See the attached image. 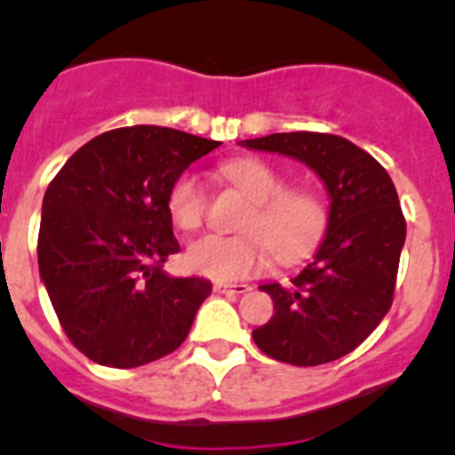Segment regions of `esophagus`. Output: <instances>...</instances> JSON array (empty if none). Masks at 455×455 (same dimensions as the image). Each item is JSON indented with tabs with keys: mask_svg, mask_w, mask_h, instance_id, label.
Returning <instances> with one entry per match:
<instances>
[{
	"mask_svg": "<svg viewBox=\"0 0 455 455\" xmlns=\"http://www.w3.org/2000/svg\"><path fill=\"white\" fill-rule=\"evenodd\" d=\"M216 293H235V296H241V293H248L251 291V284L246 283H236V284H223L219 283L214 287Z\"/></svg>",
	"mask_w": 455,
	"mask_h": 455,
	"instance_id": "34e87169",
	"label": "esophagus"
}]
</instances>
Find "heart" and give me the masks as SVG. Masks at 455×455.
I'll list each match as a JSON object with an SVG mask.
<instances>
[{
  "label": "heart",
  "instance_id": "obj_1",
  "mask_svg": "<svg viewBox=\"0 0 455 455\" xmlns=\"http://www.w3.org/2000/svg\"><path fill=\"white\" fill-rule=\"evenodd\" d=\"M223 178L255 203L243 230L248 235H204L187 248L193 273L236 283L262 271L271 262V248L280 262H299L319 246L328 225V209L315 191L287 188L275 168L259 159H232L220 168ZM207 198L200 180L182 172L168 191V214L180 230H196L204 219Z\"/></svg>",
  "mask_w": 455,
  "mask_h": 455
}]
</instances>
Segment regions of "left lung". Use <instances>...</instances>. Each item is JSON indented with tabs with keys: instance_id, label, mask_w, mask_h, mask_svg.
I'll return each mask as SVG.
<instances>
[{
	"instance_id": "obj_1",
	"label": "left lung",
	"mask_w": 455,
	"mask_h": 455,
	"mask_svg": "<svg viewBox=\"0 0 455 455\" xmlns=\"http://www.w3.org/2000/svg\"><path fill=\"white\" fill-rule=\"evenodd\" d=\"M305 164L323 182L331 207L315 259L291 284H259L273 299L257 348L293 367L332 363L357 348L387 315L405 243V220L387 171L351 140L316 132L239 140Z\"/></svg>"
}]
</instances>
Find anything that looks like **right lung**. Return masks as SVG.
I'll return each instance as SVG.
<instances>
[{"instance_id":"1","label":"right lung","mask_w":455,"mask_h":455,"mask_svg":"<svg viewBox=\"0 0 455 455\" xmlns=\"http://www.w3.org/2000/svg\"><path fill=\"white\" fill-rule=\"evenodd\" d=\"M219 146L152 124L111 130L79 148L47 187L40 280L66 335L92 363L143 367L187 339L212 283L164 271L180 252L168 191Z\"/></svg>"}]
</instances>
